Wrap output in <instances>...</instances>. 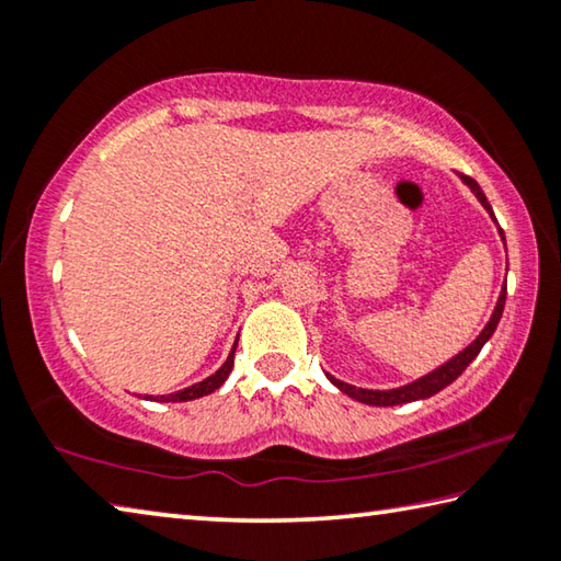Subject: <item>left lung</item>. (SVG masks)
<instances>
[{
	"instance_id": "8db88e82",
	"label": "left lung",
	"mask_w": 561,
	"mask_h": 561,
	"mask_svg": "<svg viewBox=\"0 0 561 561\" xmlns=\"http://www.w3.org/2000/svg\"><path fill=\"white\" fill-rule=\"evenodd\" d=\"M462 180H465V185H470L472 193L478 195V201L490 213L492 220H495V215H492V207L488 203L485 193H482V190H480V185L474 183V180L468 178V175H465ZM500 234H502V230H500ZM502 240H505V237H502ZM505 297H507V284H505V287H502L500 299H497V307H495V311H492V317H490V321L485 324V329L480 331V336L474 339L468 348H462L458 356H453L448 364H443L440 368H435V371H431L428 376H423V378H417V381H413V383L401 386V388H391V391H371V388H356V386L339 381V378L327 374L329 381L334 383L339 391H344L346 396L354 398V401L366 403V405H401V403L421 401V398H431V396H435L438 391H443L445 386H450L455 378H458L465 371V368L472 364V358L480 354V348L485 346V341L492 334H495V329L500 324V317H502V309H505Z\"/></svg>"
}]
</instances>
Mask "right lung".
Masks as SVG:
<instances>
[{"instance_id": "right-lung-1", "label": "right lung", "mask_w": 561, "mask_h": 561, "mask_svg": "<svg viewBox=\"0 0 561 561\" xmlns=\"http://www.w3.org/2000/svg\"><path fill=\"white\" fill-rule=\"evenodd\" d=\"M234 348H237V344L232 346L230 356H227L225 364H222L220 368H217V371H215L213 376H207L205 381L187 386V388H183V391H175V393H168V396H156V401H163V403H183V401H193V398H203V396H207V393L217 391V388H220V386L227 381V376H230V371H232V366H234ZM150 401H153V396H150Z\"/></svg>"}]
</instances>
